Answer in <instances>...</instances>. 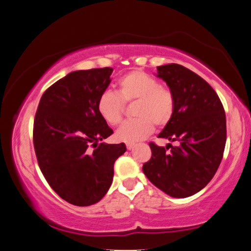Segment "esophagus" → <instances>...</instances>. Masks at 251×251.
<instances>
[{
  "label": "esophagus",
  "mask_w": 251,
  "mask_h": 251,
  "mask_svg": "<svg viewBox=\"0 0 251 251\" xmlns=\"http://www.w3.org/2000/svg\"><path fill=\"white\" fill-rule=\"evenodd\" d=\"M134 147V144L133 143H127L126 144V149L127 150H132Z\"/></svg>",
  "instance_id": "34e87169"
}]
</instances>
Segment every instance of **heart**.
Here are the masks:
<instances>
[{
  "instance_id": "heart-1",
  "label": "heart",
  "mask_w": 251,
  "mask_h": 251,
  "mask_svg": "<svg viewBox=\"0 0 251 251\" xmlns=\"http://www.w3.org/2000/svg\"><path fill=\"white\" fill-rule=\"evenodd\" d=\"M137 101L134 120L124 123L117 138L125 143L143 140L154 131V124L164 127L175 112V97L156 78L143 71H132L118 80V92L106 90L99 96L97 110L108 125L122 123L125 102Z\"/></svg>"
}]
</instances>
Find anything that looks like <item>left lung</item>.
<instances>
[{
  "label": "left lung",
  "instance_id": "1",
  "mask_svg": "<svg viewBox=\"0 0 251 251\" xmlns=\"http://www.w3.org/2000/svg\"><path fill=\"white\" fill-rule=\"evenodd\" d=\"M156 69L175 97L174 116L158 137L179 141V146L150 143L152 156L143 171L166 194L187 198L204 188L221 164L227 139L225 108L213 87L189 69L174 63Z\"/></svg>",
  "mask_w": 251,
  "mask_h": 251
}]
</instances>
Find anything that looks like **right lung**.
<instances>
[{
	"instance_id": "obj_1",
	"label": "right lung",
	"mask_w": 251,
	"mask_h": 251,
	"mask_svg": "<svg viewBox=\"0 0 251 251\" xmlns=\"http://www.w3.org/2000/svg\"><path fill=\"white\" fill-rule=\"evenodd\" d=\"M112 71L70 72L43 93L35 116L39 168L51 188L75 206H91L104 198L113 180L114 161L126 152L124 143L99 144L113 133L97 110Z\"/></svg>"
}]
</instances>
